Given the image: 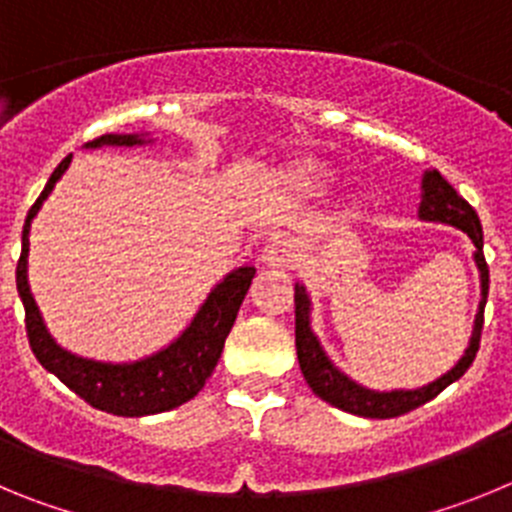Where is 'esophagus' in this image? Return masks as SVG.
<instances>
[{"instance_id": "34e87169", "label": "esophagus", "mask_w": 512, "mask_h": 512, "mask_svg": "<svg viewBox=\"0 0 512 512\" xmlns=\"http://www.w3.org/2000/svg\"><path fill=\"white\" fill-rule=\"evenodd\" d=\"M297 259H300V246H297L295 238H271L261 251V261L266 266H274V269L295 266Z\"/></svg>"}]
</instances>
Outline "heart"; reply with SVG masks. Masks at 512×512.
I'll return each instance as SVG.
<instances>
[{"instance_id": "obj_1", "label": "heart", "mask_w": 512, "mask_h": 512, "mask_svg": "<svg viewBox=\"0 0 512 512\" xmlns=\"http://www.w3.org/2000/svg\"><path fill=\"white\" fill-rule=\"evenodd\" d=\"M289 182L295 189H302V192H320L328 184V171L307 161V164H300L289 171Z\"/></svg>"}]
</instances>
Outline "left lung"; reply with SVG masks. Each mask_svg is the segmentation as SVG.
Returning <instances> with one entry per match:
<instances>
[{"label": "left lung", "instance_id": "left-lung-1", "mask_svg": "<svg viewBox=\"0 0 512 512\" xmlns=\"http://www.w3.org/2000/svg\"><path fill=\"white\" fill-rule=\"evenodd\" d=\"M420 217L423 220H438V223L454 225V228L464 230L477 246L474 261L479 266V277H482V302H479V315L474 320L472 343H469L467 354L461 356L459 364L451 369L449 374H443L428 387L420 390H397V392H374L364 390L348 377H343L336 366L330 364L328 356L323 354L318 338L312 336L310 330V302H307L305 289L295 287V343H297V359H300V369L305 374V382L310 384L312 392L320 400L330 402L333 408L346 410L351 415H361V418H397L410 410L420 408L436 395H441L451 382L461 377L472 366L474 356L479 351V338H482V323H485V305H487V289H490V269H487L485 253H482V225L469 205L454 187L441 176V171L433 169L423 176V202H420Z\"/></svg>", "mask_w": 512, "mask_h": 512}]
</instances>
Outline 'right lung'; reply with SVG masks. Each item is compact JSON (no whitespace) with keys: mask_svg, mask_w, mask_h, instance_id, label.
Wrapping results in <instances>:
<instances>
[{"mask_svg":"<svg viewBox=\"0 0 512 512\" xmlns=\"http://www.w3.org/2000/svg\"><path fill=\"white\" fill-rule=\"evenodd\" d=\"M143 143L138 135L107 133L89 140L87 148L97 146H135ZM71 156H66L56 171L51 174L45 189L30 207L22 228V253L17 261V292L25 305V330L27 341L33 348L35 359L56 374L71 392L89 402L92 408L104 413L122 415V418H140V415L164 413V410L179 408L187 400H192L197 392L205 387L207 377L217 366V359L223 354L225 338L235 323V315L241 310V302L246 297L251 279L256 274L253 266H241L233 274L223 279L210 292L197 318L192 320L182 336L176 338L169 348L158 351L156 356L135 364H99V361L79 359L63 351L53 343V338L45 330L40 318L38 305H35L30 287H27V233H30V220L40 210L43 200L51 194L53 184L61 179V174L69 169Z\"/></svg>","mask_w":512,"mask_h":512,"instance_id":"1","label":"right lung"}]
</instances>
